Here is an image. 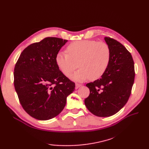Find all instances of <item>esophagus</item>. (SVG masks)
<instances>
[{
  "instance_id": "34e87169",
  "label": "esophagus",
  "mask_w": 149,
  "mask_h": 149,
  "mask_svg": "<svg viewBox=\"0 0 149 149\" xmlns=\"http://www.w3.org/2000/svg\"><path fill=\"white\" fill-rule=\"evenodd\" d=\"M81 86H82V84L76 83V86H75V89H78V88H79V87H81Z\"/></svg>"
}]
</instances>
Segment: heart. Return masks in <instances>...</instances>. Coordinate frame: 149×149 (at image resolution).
I'll use <instances>...</instances> for the list:
<instances>
[{
  "instance_id": "1",
  "label": "heart",
  "mask_w": 149,
  "mask_h": 149,
  "mask_svg": "<svg viewBox=\"0 0 149 149\" xmlns=\"http://www.w3.org/2000/svg\"><path fill=\"white\" fill-rule=\"evenodd\" d=\"M68 52H59L56 56V64L61 72L69 76L77 68L80 69L71 76L77 81L90 78L96 80L105 73L111 61L109 46L103 42L81 40L70 43Z\"/></svg>"
}]
</instances>
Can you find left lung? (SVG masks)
Here are the masks:
<instances>
[{
  "label": "left lung",
  "instance_id": "obj_1",
  "mask_svg": "<svg viewBox=\"0 0 149 149\" xmlns=\"http://www.w3.org/2000/svg\"><path fill=\"white\" fill-rule=\"evenodd\" d=\"M104 40L111 49L110 63L100 79L86 84L90 93L84 100L88 109L98 117L111 116L125 106L135 78L130 53L117 40L107 37Z\"/></svg>",
  "mask_w": 149,
  "mask_h": 149
}]
</instances>
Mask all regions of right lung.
Listing matches in <instances>:
<instances>
[{
    "label": "right lung",
    "mask_w": 149,
    "mask_h": 149,
    "mask_svg": "<svg viewBox=\"0 0 149 149\" xmlns=\"http://www.w3.org/2000/svg\"><path fill=\"white\" fill-rule=\"evenodd\" d=\"M68 42L47 37L24 49L15 68L14 86L26 113L38 120L55 118L64 109L75 83L59 70L56 56Z\"/></svg>",
    "instance_id": "obj_1"
}]
</instances>
